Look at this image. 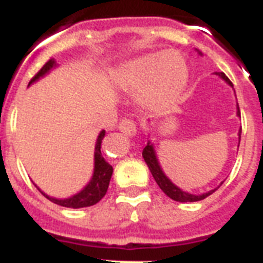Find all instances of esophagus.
Masks as SVG:
<instances>
[{"instance_id": "obj_1", "label": "esophagus", "mask_w": 263, "mask_h": 263, "mask_svg": "<svg viewBox=\"0 0 263 263\" xmlns=\"http://www.w3.org/2000/svg\"><path fill=\"white\" fill-rule=\"evenodd\" d=\"M119 130L127 137H133L134 134L137 133V125L132 119H122L119 122Z\"/></svg>"}]
</instances>
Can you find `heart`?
<instances>
[{
    "label": "heart",
    "mask_w": 263,
    "mask_h": 263,
    "mask_svg": "<svg viewBox=\"0 0 263 263\" xmlns=\"http://www.w3.org/2000/svg\"><path fill=\"white\" fill-rule=\"evenodd\" d=\"M187 83V66L178 52H155L125 64L117 73V84L123 91L144 89L151 106L174 102Z\"/></svg>",
    "instance_id": "b5f03b06"
}]
</instances>
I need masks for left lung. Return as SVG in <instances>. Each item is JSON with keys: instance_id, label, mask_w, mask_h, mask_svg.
I'll return each mask as SVG.
<instances>
[{"instance_id": "left-lung-1", "label": "left lung", "mask_w": 263, "mask_h": 263, "mask_svg": "<svg viewBox=\"0 0 263 263\" xmlns=\"http://www.w3.org/2000/svg\"><path fill=\"white\" fill-rule=\"evenodd\" d=\"M199 55H202V52L198 51ZM216 74L220 77V79H222L224 81H226L228 85H231V87L234 88V85H232V83L230 81V79L227 77L226 74L222 72L217 73L216 72ZM236 114H238V117H240V110H239V106H236ZM240 134H241V129L239 130V142H240ZM142 157H144L145 163L148 164L149 170H151V174H152V176L155 178V180H156V183L159 184V187L163 190V193H164L165 195H168L170 198L174 199V201H178V202H195V201H201V199L206 198L208 195L213 194L216 190H217L218 187L213 189V190L208 191V193H203V194L201 195H195V194H190V193H187V191H183L180 190L178 186H175V184L172 183L171 180L168 179L167 176H165V174L163 172V170H161L160 164H159V160H157V156H156V152H155V148H153V144L151 141H148V144H146V146L144 148V151H142Z\"/></svg>"}]
</instances>
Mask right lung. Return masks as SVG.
<instances>
[{"mask_svg": "<svg viewBox=\"0 0 263 263\" xmlns=\"http://www.w3.org/2000/svg\"><path fill=\"white\" fill-rule=\"evenodd\" d=\"M57 62L54 60L47 61L43 68L39 70V72L35 74L31 81H29V85L37 80L43 77L45 74H47L52 68H55ZM106 136V132L102 130L98 136V140H96L95 144V168H93V175H92L91 180L88 182V184L81 191H79L77 194L69 197V198L65 199H58L52 198L50 195L45 194L43 191H41L42 194L45 195L46 198L50 199L51 202L57 203V205H61V206L65 208H73V209H79V208H85V206H92L98 203L100 199L106 195L107 189H108V184H110L111 175H112V165H110L104 160V157L102 155V141L103 138ZM39 189V187H37ZM41 190V189H39Z\"/></svg>", "mask_w": 263, "mask_h": 263, "instance_id": "add662e5", "label": "right lung"}]
</instances>
